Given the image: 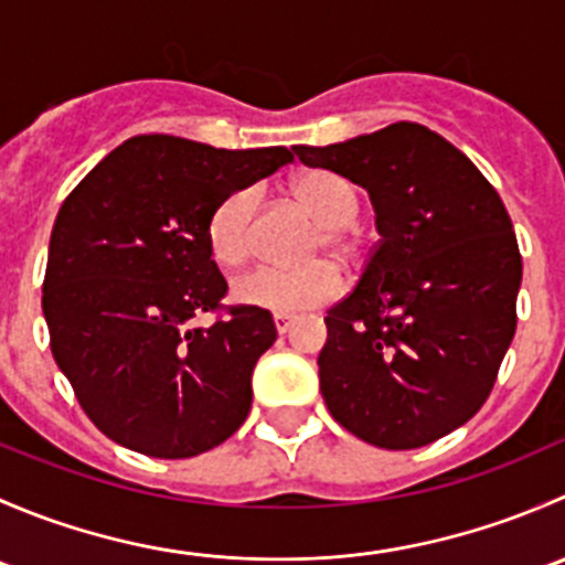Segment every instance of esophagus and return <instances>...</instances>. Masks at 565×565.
<instances>
[{"mask_svg": "<svg viewBox=\"0 0 565 565\" xmlns=\"http://www.w3.org/2000/svg\"><path fill=\"white\" fill-rule=\"evenodd\" d=\"M292 322H295V317H292V315H273V324H276L278 335L287 333V330L292 328Z\"/></svg>", "mask_w": 565, "mask_h": 565, "instance_id": "34e87169", "label": "esophagus"}]
</instances>
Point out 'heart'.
<instances>
[{
  "mask_svg": "<svg viewBox=\"0 0 565 565\" xmlns=\"http://www.w3.org/2000/svg\"><path fill=\"white\" fill-rule=\"evenodd\" d=\"M292 193L324 224L328 243H339L341 226L358 213V191L350 180L333 172H306L292 182ZM256 213V191L241 188L230 193L207 221V246L213 259L224 267H237L250 250V224ZM341 292V273L330 262L306 267L259 265L232 284L237 303L273 315H295L328 303Z\"/></svg>",
  "mask_w": 565,
  "mask_h": 565,
  "instance_id": "obj_1",
  "label": "heart"
}]
</instances>
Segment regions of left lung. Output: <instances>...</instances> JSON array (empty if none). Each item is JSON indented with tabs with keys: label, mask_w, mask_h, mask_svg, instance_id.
<instances>
[{
	"label": "left lung",
	"mask_w": 565,
	"mask_h": 565,
	"mask_svg": "<svg viewBox=\"0 0 565 565\" xmlns=\"http://www.w3.org/2000/svg\"><path fill=\"white\" fill-rule=\"evenodd\" d=\"M292 150L366 188L380 232L324 317V404L372 446H429L481 409L514 339L522 256L509 213L476 163L418 122Z\"/></svg>",
	"instance_id": "1"
}]
</instances>
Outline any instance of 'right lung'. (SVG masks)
Instances as JSON below:
<instances>
[{
    "mask_svg": "<svg viewBox=\"0 0 565 565\" xmlns=\"http://www.w3.org/2000/svg\"><path fill=\"white\" fill-rule=\"evenodd\" d=\"M289 161L287 147L134 136L65 199L43 315L56 366L108 440L188 459L248 418L250 374L276 341L270 311L237 306L210 328L191 319L226 295L207 246L213 210Z\"/></svg>",
    "mask_w": 565,
    "mask_h": 565,
    "instance_id": "add662e5",
    "label": "right lung"
}]
</instances>
